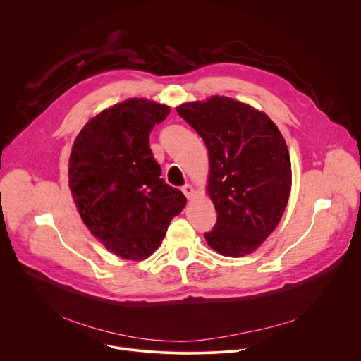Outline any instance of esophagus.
Here are the masks:
<instances>
[{
	"instance_id": "1",
	"label": "esophagus",
	"mask_w": 361,
	"mask_h": 361,
	"mask_svg": "<svg viewBox=\"0 0 361 361\" xmlns=\"http://www.w3.org/2000/svg\"><path fill=\"white\" fill-rule=\"evenodd\" d=\"M183 192L185 194V197L187 198H191V197H194V194H195V191H194V187L191 185V184H185V185H183Z\"/></svg>"
}]
</instances>
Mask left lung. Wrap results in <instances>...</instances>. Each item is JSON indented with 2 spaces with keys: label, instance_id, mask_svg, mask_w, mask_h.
<instances>
[{
  "label": "left lung",
  "instance_id": "obj_1",
  "mask_svg": "<svg viewBox=\"0 0 361 361\" xmlns=\"http://www.w3.org/2000/svg\"><path fill=\"white\" fill-rule=\"evenodd\" d=\"M209 149L207 191L217 223L205 241L221 255L243 257L274 231L291 190L284 137L263 113L228 97L177 107Z\"/></svg>",
  "mask_w": 361,
  "mask_h": 361
}]
</instances>
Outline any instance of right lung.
<instances>
[{
  "label": "right lung",
  "mask_w": 361,
  "mask_h": 361,
  "mask_svg": "<svg viewBox=\"0 0 361 361\" xmlns=\"http://www.w3.org/2000/svg\"><path fill=\"white\" fill-rule=\"evenodd\" d=\"M170 107L130 98L92 117L77 135L68 184L88 230L126 260H145L156 251L187 202L160 176L149 133Z\"/></svg>",
  "instance_id": "right-lung-1"
}]
</instances>
